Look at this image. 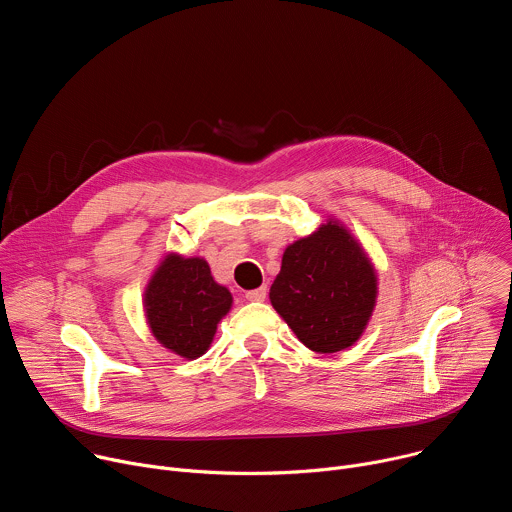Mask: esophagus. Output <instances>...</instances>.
I'll return each instance as SVG.
<instances>
[{"label": "esophagus", "mask_w": 512, "mask_h": 512, "mask_svg": "<svg viewBox=\"0 0 512 512\" xmlns=\"http://www.w3.org/2000/svg\"><path fill=\"white\" fill-rule=\"evenodd\" d=\"M245 298H247L249 302H263V300L267 298V285H263V287H257V289H249V291H245Z\"/></svg>", "instance_id": "34e87169"}]
</instances>
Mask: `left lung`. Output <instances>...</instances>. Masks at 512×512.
I'll use <instances>...</instances> for the list:
<instances>
[{
  "label": "left lung",
  "instance_id": "left-lung-1",
  "mask_svg": "<svg viewBox=\"0 0 512 512\" xmlns=\"http://www.w3.org/2000/svg\"><path fill=\"white\" fill-rule=\"evenodd\" d=\"M379 277L354 235L328 218L285 247L269 289L275 312L302 344L320 354L352 346L377 306Z\"/></svg>",
  "mask_w": 512,
  "mask_h": 512
}]
</instances>
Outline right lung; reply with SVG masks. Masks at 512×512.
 Segmentation results:
<instances>
[{"mask_svg": "<svg viewBox=\"0 0 512 512\" xmlns=\"http://www.w3.org/2000/svg\"><path fill=\"white\" fill-rule=\"evenodd\" d=\"M231 306V291L214 281L202 257L168 253L143 289V312L154 338L188 360L210 348Z\"/></svg>", "mask_w": 512, "mask_h": 512, "instance_id": "obj_1", "label": "right lung"}]
</instances>
